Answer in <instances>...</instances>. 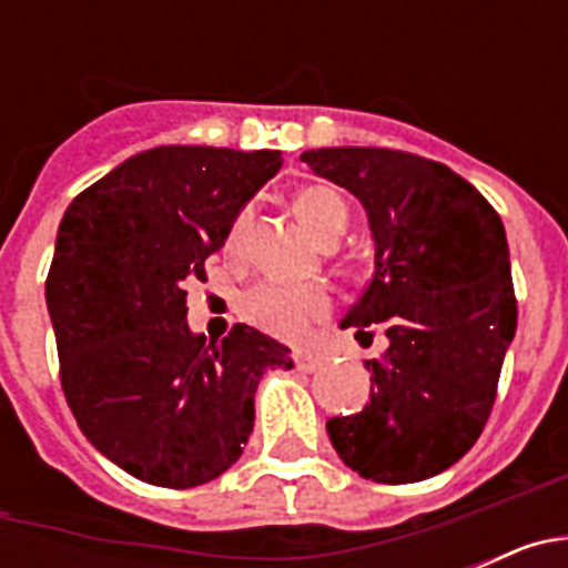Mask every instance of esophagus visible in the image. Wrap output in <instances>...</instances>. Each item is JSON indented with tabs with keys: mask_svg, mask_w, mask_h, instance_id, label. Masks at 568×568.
<instances>
[{
	"mask_svg": "<svg viewBox=\"0 0 568 568\" xmlns=\"http://www.w3.org/2000/svg\"><path fill=\"white\" fill-rule=\"evenodd\" d=\"M293 364L298 373H315V369L324 364V358H321V355H313V353H295Z\"/></svg>",
	"mask_w": 568,
	"mask_h": 568,
	"instance_id": "obj_1",
	"label": "esophagus"
}]
</instances>
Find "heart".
I'll list each match as a JSON object with an SVG mask.
<instances>
[{
  "mask_svg": "<svg viewBox=\"0 0 568 568\" xmlns=\"http://www.w3.org/2000/svg\"><path fill=\"white\" fill-rule=\"evenodd\" d=\"M293 210L298 222L310 230L318 241L344 233L346 204L335 190L329 187H304L293 195ZM250 207L241 210L233 219L224 239V250L230 255L241 253L244 235L250 227ZM241 318L250 327L273 335L278 341H304L310 329L324 321L333 310V295L324 284H293V281H261L241 295Z\"/></svg>",
  "mask_w": 568,
  "mask_h": 568,
  "instance_id": "1",
  "label": "heart"
}]
</instances>
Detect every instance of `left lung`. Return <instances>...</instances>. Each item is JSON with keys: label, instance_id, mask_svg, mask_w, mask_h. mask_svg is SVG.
Returning <instances> with one entry per match:
<instances>
[{"label": "left lung", "instance_id": "8db88e82", "mask_svg": "<svg viewBox=\"0 0 568 568\" xmlns=\"http://www.w3.org/2000/svg\"><path fill=\"white\" fill-rule=\"evenodd\" d=\"M364 204L375 273L341 327L389 349L366 361L369 404L329 418L335 453L361 478L415 484L458 464L480 438L518 327L500 215L446 164L386 148L301 153Z\"/></svg>", "mask_w": 568, "mask_h": 568}]
</instances>
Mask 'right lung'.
<instances>
[{"instance_id": "1", "label": "right lung", "mask_w": 568, "mask_h": 568, "mask_svg": "<svg viewBox=\"0 0 568 568\" xmlns=\"http://www.w3.org/2000/svg\"><path fill=\"white\" fill-rule=\"evenodd\" d=\"M278 168V150L168 144L64 210L44 281L64 398L84 438L144 484L219 478L253 433L261 375L293 366L247 324L222 341L190 333L184 290Z\"/></svg>"}]
</instances>
